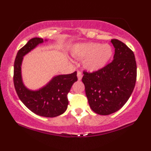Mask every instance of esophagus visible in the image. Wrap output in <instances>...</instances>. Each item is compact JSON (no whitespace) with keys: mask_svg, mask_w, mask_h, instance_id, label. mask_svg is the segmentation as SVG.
<instances>
[{"mask_svg":"<svg viewBox=\"0 0 151 151\" xmlns=\"http://www.w3.org/2000/svg\"><path fill=\"white\" fill-rule=\"evenodd\" d=\"M82 77H83V74L81 73V71H77V77H78V79H79V81L81 80V79H82Z\"/></svg>","mask_w":151,"mask_h":151,"instance_id":"34e87169","label":"esophagus"}]
</instances>
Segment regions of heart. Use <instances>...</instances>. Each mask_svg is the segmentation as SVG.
Masks as SVG:
<instances>
[{
  "mask_svg": "<svg viewBox=\"0 0 151 151\" xmlns=\"http://www.w3.org/2000/svg\"><path fill=\"white\" fill-rule=\"evenodd\" d=\"M74 57L83 60V66L88 70L97 71L108 64L113 51L109 44L89 42L76 45L72 50Z\"/></svg>",
  "mask_w": 151,
  "mask_h": 151,
  "instance_id": "b5f03b06",
  "label": "heart"
}]
</instances>
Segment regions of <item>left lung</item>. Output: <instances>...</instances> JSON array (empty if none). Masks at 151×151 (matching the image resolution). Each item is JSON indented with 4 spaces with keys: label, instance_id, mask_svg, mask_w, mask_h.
<instances>
[{
    "label": "left lung",
    "instance_id": "left-lung-1",
    "mask_svg": "<svg viewBox=\"0 0 151 151\" xmlns=\"http://www.w3.org/2000/svg\"><path fill=\"white\" fill-rule=\"evenodd\" d=\"M113 60L101 70L83 71L82 81L91 110L101 115L117 112L133 92L137 81V63L133 51L124 43L112 39Z\"/></svg>",
    "mask_w": 151,
    "mask_h": 151
}]
</instances>
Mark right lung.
<instances>
[{
	"label": "right lung",
	"instance_id": "add662e5",
	"mask_svg": "<svg viewBox=\"0 0 151 151\" xmlns=\"http://www.w3.org/2000/svg\"><path fill=\"white\" fill-rule=\"evenodd\" d=\"M43 42V39L33 38L19 49L14 60L13 82L18 97L27 108L39 116L55 117L64 113L68 108V94L78 79L77 72H74L56 76L39 91H30L24 86L21 77L23 56Z\"/></svg>",
	"mask_w": 151,
	"mask_h": 151
}]
</instances>
